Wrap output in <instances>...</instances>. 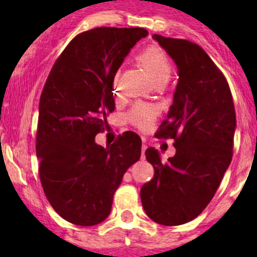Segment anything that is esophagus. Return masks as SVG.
<instances>
[{
  "label": "esophagus",
  "mask_w": 257,
  "mask_h": 257,
  "mask_svg": "<svg viewBox=\"0 0 257 257\" xmlns=\"http://www.w3.org/2000/svg\"><path fill=\"white\" fill-rule=\"evenodd\" d=\"M145 149H147V145L143 144L142 145V158H143V159L145 158Z\"/></svg>",
  "instance_id": "esophagus-1"
}]
</instances>
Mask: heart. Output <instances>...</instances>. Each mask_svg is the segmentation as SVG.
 Masks as SVG:
<instances>
[{
  "label": "heart",
  "mask_w": 257,
  "mask_h": 257,
  "mask_svg": "<svg viewBox=\"0 0 257 257\" xmlns=\"http://www.w3.org/2000/svg\"><path fill=\"white\" fill-rule=\"evenodd\" d=\"M137 58L141 62L142 66L147 69L154 82L170 77L172 71H170L169 59H168L167 54L160 51L159 48L149 47L144 49L138 54ZM118 83L119 74H115L113 78V90H118ZM129 119L137 126L145 129L152 124L153 119H154V109L144 103H138L132 108L131 113H129Z\"/></svg>",
  "instance_id": "obj_1"
}]
</instances>
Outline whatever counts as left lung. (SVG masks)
<instances>
[{
	"instance_id": "left-lung-1",
	"label": "left lung",
	"mask_w": 257,
	"mask_h": 257,
	"mask_svg": "<svg viewBox=\"0 0 257 257\" xmlns=\"http://www.w3.org/2000/svg\"><path fill=\"white\" fill-rule=\"evenodd\" d=\"M178 68V84L158 138L175 139L167 163L148 148L154 177L141 189L148 216L165 226L195 219L216 193L232 158L236 114L229 84L200 46L153 35Z\"/></svg>"
}]
</instances>
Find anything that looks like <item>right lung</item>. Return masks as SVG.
Listing matches in <instances>:
<instances>
[{
	"instance_id": "add662e5",
	"label": "right lung",
	"mask_w": 257,
	"mask_h": 257,
	"mask_svg": "<svg viewBox=\"0 0 257 257\" xmlns=\"http://www.w3.org/2000/svg\"><path fill=\"white\" fill-rule=\"evenodd\" d=\"M144 28L99 27L77 36L54 63L38 108L36 153L52 208L64 220L93 226L110 214L124 173L138 162L142 139L125 132L109 148L95 143L115 109L113 78Z\"/></svg>"
}]
</instances>
